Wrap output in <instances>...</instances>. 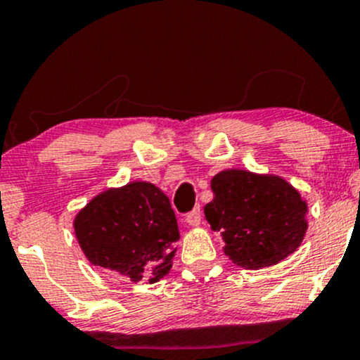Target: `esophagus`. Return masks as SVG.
Listing matches in <instances>:
<instances>
[{
    "label": "esophagus",
    "mask_w": 360,
    "mask_h": 360,
    "mask_svg": "<svg viewBox=\"0 0 360 360\" xmlns=\"http://www.w3.org/2000/svg\"><path fill=\"white\" fill-rule=\"evenodd\" d=\"M186 223L189 226H198L201 223V210L200 208H194L191 213L186 214Z\"/></svg>",
    "instance_id": "1"
}]
</instances>
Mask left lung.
<instances>
[{"label":"left lung","mask_w":360,"mask_h":360,"mask_svg":"<svg viewBox=\"0 0 360 360\" xmlns=\"http://www.w3.org/2000/svg\"><path fill=\"white\" fill-rule=\"evenodd\" d=\"M212 191L205 217L221 232L223 252L237 266H274L303 242L308 203L283 177L226 169L212 179Z\"/></svg>","instance_id":"1"}]
</instances>
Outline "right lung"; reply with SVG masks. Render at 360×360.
<instances>
[{
	"mask_svg": "<svg viewBox=\"0 0 360 360\" xmlns=\"http://www.w3.org/2000/svg\"><path fill=\"white\" fill-rule=\"evenodd\" d=\"M74 233L93 266L134 283L162 279L171 271L179 240L169 198L146 181L94 196L74 218Z\"/></svg>",
	"mask_w": 360,
	"mask_h": 360,
	"instance_id": "right-lung-1",
	"label": "right lung"
}]
</instances>
